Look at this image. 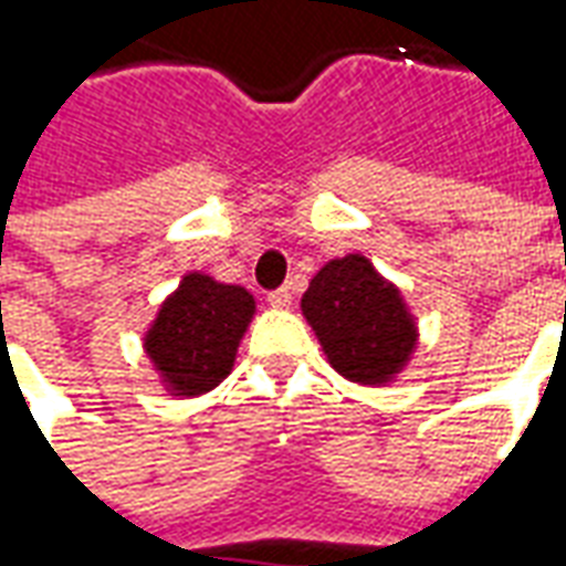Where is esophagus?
Returning <instances> with one entry per match:
<instances>
[{"label":"esophagus","mask_w":566,"mask_h":566,"mask_svg":"<svg viewBox=\"0 0 566 566\" xmlns=\"http://www.w3.org/2000/svg\"><path fill=\"white\" fill-rule=\"evenodd\" d=\"M266 300H270V306L287 308V306H291V300H294V296H291V291H287V287H279V291H270V296H266Z\"/></svg>","instance_id":"obj_1"}]
</instances>
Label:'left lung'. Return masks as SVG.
<instances>
[{
	"mask_svg": "<svg viewBox=\"0 0 566 566\" xmlns=\"http://www.w3.org/2000/svg\"><path fill=\"white\" fill-rule=\"evenodd\" d=\"M303 315L345 379L388 381L416 348V324L400 291L360 254L331 260L303 294Z\"/></svg>",
	"mask_w": 566,
	"mask_h": 566,
	"instance_id": "8db88e82",
	"label": "left lung"
}]
</instances>
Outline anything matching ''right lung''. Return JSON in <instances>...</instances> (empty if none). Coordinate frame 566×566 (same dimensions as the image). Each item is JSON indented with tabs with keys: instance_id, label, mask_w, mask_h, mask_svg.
<instances>
[{
	"instance_id": "right-lung-1",
	"label": "right lung",
	"mask_w": 566,
	"mask_h": 566,
	"mask_svg": "<svg viewBox=\"0 0 566 566\" xmlns=\"http://www.w3.org/2000/svg\"><path fill=\"white\" fill-rule=\"evenodd\" d=\"M251 315L254 300L245 287L193 272L163 303L145 345L172 391L206 394L227 379Z\"/></svg>"
}]
</instances>
